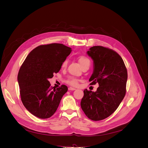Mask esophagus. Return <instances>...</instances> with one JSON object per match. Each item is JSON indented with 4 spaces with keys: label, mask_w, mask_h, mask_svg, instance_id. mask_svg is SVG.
Segmentation results:
<instances>
[{
    "label": "esophagus",
    "mask_w": 148,
    "mask_h": 148,
    "mask_svg": "<svg viewBox=\"0 0 148 148\" xmlns=\"http://www.w3.org/2000/svg\"><path fill=\"white\" fill-rule=\"evenodd\" d=\"M69 90H70V91H75V90H76V89L74 88H72V87H70V88H69Z\"/></svg>",
    "instance_id": "34e87169"
}]
</instances>
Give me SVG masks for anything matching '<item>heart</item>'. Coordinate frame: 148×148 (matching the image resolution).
Listing matches in <instances>:
<instances>
[{
  "label": "heart",
  "instance_id": "1",
  "mask_svg": "<svg viewBox=\"0 0 148 148\" xmlns=\"http://www.w3.org/2000/svg\"><path fill=\"white\" fill-rule=\"evenodd\" d=\"M78 61L79 62V64H81V65L82 66V67L86 64H90V60H89L88 58H87L86 57H84V56L79 57L78 59ZM67 62H68V60H65L64 62V63L62 64V66L65 67L67 64ZM66 83L67 84H69V85H70V86H77L78 84L79 79H78L76 78H74V77H69L66 80Z\"/></svg>",
  "mask_w": 148,
  "mask_h": 148
}]
</instances>
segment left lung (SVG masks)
<instances>
[{
  "label": "left lung",
  "instance_id": "obj_1",
  "mask_svg": "<svg viewBox=\"0 0 148 148\" xmlns=\"http://www.w3.org/2000/svg\"><path fill=\"white\" fill-rule=\"evenodd\" d=\"M93 60L90 84H99L96 92L84 90L81 107L92 120L109 117L118 108L126 93L128 74L123 59L115 51L102 46H93L87 51Z\"/></svg>",
  "mask_w": 148,
  "mask_h": 148
}]
</instances>
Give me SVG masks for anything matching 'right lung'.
<instances>
[{"instance_id": "add662e5", "label": "right lung", "mask_w": 148, "mask_h": 148, "mask_svg": "<svg viewBox=\"0 0 148 148\" xmlns=\"http://www.w3.org/2000/svg\"><path fill=\"white\" fill-rule=\"evenodd\" d=\"M70 53L71 48L62 44L41 45L29 52L21 66L17 78L21 99L36 117H51L68 91L65 85L52 88L48 79L59 72Z\"/></svg>"}]
</instances>
